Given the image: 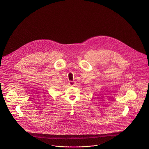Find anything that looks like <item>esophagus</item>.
Returning a JSON list of instances; mask_svg holds the SVG:
<instances>
[{
	"mask_svg": "<svg viewBox=\"0 0 149 149\" xmlns=\"http://www.w3.org/2000/svg\"><path fill=\"white\" fill-rule=\"evenodd\" d=\"M69 84L70 86H74V81H69Z\"/></svg>",
	"mask_w": 149,
	"mask_h": 149,
	"instance_id": "1",
	"label": "esophagus"
}]
</instances>
